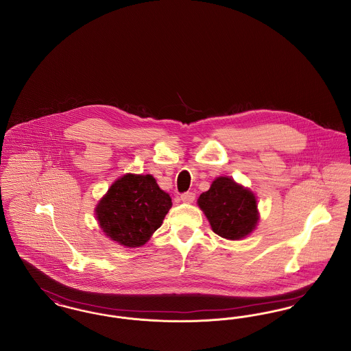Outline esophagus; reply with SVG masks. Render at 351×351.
Wrapping results in <instances>:
<instances>
[{
    "mask_svg": "<svg viewBox=\"0 0 351 351\" xmlns=\"http://www.w3.org/2000/svg\"><path fill=\"white\" fill-rule=\"evenodd\" d=\"M195 199H196V195L193 192H185L180 196V200L185 202V204H191V202L195 201Z\"/></svg>",
    "mask_w": 351,
    "mask_h": 351,
    "instance_id": "obj_1",
    "label": "esophagus"
}]
</instances>
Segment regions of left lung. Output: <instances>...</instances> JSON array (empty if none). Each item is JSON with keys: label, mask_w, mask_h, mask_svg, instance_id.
<instances>
[{"label": "left lung", "mask_w": 351, "mask_h": 351, "mask_svg": "<svg viewBox=\"0 0 351 351\" xmlns=\"http://www.w3.org/2000/svg\"><path fill=\"white\" fill-rule=\"evenodd\" d=\"M197 204L209 219L213 232L222 238H245L256 226L255 196L230 178H217L209 191L201 193Z\"/></svg>", "instance_id": "8db88e82"}]
</instances>
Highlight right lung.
Returning a JSON list of instances; mask_svg holds the SVG:
<instances>
[{"label":"right lung","mask_w":351,"mask_h":351,"mask_svg":"<svg viewBox=\"0 0 351 351\" xmlns=\"http://www.w3.org/2000/svg\"><path fill=\"white\" fill-rule=\"evenodd\" d=\"M171 205L169 195L151 175L128 173L110 186L96 215L110 239L126 247H138L160 228Z\"/></svg>","instance_id":"1"}]
</instances>
